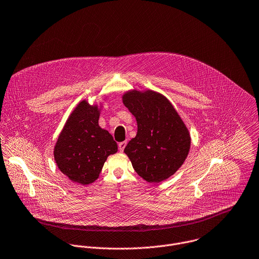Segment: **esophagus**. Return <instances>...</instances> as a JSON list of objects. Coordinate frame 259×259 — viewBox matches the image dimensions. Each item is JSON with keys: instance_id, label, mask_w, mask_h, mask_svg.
I'll use <instances>...</instances> for the list:
<instances>
[{"instance_id": "1", "label": "esophagus", "mask_w": 259, "mask_h": 259, "mask_svg": "<svg viewBox=\"0 0 259 259\" xmlns=\"http://www.w3.org/2000/svg\"><path fill=\"white\" fill-rule=\"evenodd\" d=\"M126 144H127V141H123V142H120V143H119L118 147H119V150H120L121 152H123V151H124V148H125Z\"/></svg>"}]
</instances>
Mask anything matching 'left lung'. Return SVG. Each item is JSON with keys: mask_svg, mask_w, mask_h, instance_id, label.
<instances>
[{"mask_svg": "<svg viewBox=\"0 0 259 259\" xmlns=\"http://www.w3.org/2000/svg\"><path fill=\"white\" fill-rule=\"evenodd\" d=\"M135 116L137 134L124 149L135 171L148 183L172 176L186 160L191 137L179 114L162 95L133 91L123 97Z\"/></svg>", "mask_w": 259, "mask_h": 259, "instance_id": "8db88e82", "label": "left lung"}]
</instances>
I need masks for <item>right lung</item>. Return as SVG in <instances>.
I'll list each match as a JSON object with an SVG mask.
<instances>
[{
  "label": "right lung",
  "instance_id": "1",
  "mask_svg": "<svg viewBox=\"0 0 259 259\" xmlns=\"http://www.w3.org/2000/svg\"><path fill=\"white\" fill-rule=\"evenodd\" d=\"M99 111L85 101L69 116L54 147L58 168L83 186L95 182L107 157L117 152L112 135L99 126Z\"/></svg>",
  "mask_w": 259,
  "mask_h": 259
}]
</instances>
